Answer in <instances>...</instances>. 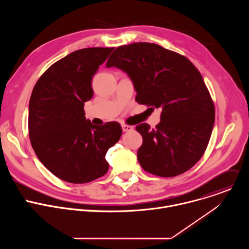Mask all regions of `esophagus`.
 <instances>
[{
    "mask_svg": "<svg viewBox=\"0 0 249 249\" xmlns=\"http://www.w3.org/2000/svg\"><path fill=\"white\" fill-rule=\"evenodd\" d=\"M122 130L123 132H130L133 130V126H130V125H127V124H123L122 125Z\"/></svg>",
    "mask_w": 249,
    "mask_h": 249,
    "instance_id": "34e87169",
    "label": "esophagus"
}]
</instances>
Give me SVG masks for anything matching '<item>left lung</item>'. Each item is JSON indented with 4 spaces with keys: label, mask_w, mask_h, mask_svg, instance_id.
Instances as JSON below:
<instances>
[{
    "label": "left lung",
    "mask_w": 249,
    "mask_h": 249,
    "mask_svg": "<svg viewBox=\"0 0 249 249\" xmlns=\"http://www.w3.org/2000/svg\"><path fill=\"white\" fill-rule=\"evenodd\" d=\"M106 67L128 74L138 103L161 108L155 129L136 126L143 137L141 166L161 177L190 169L204 155L215 122L214 102L198 69L185 56L147 42L117 47Z\"/></svg>",
    "instance_id": "left-lung-1"
}]
</instances>
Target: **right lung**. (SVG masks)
<instances>
[{"label":"right lung","instance_id":"right-lung-1","mask_svg":"<svg viewBox=\"0 0 249 249\" xmlns=\"http://www.w3.org/2000/svg\"><path fill=\"white\" fill-rule=\"evenodd\" d=\"M114 50L84 48L51 65L35 84L28 109V134L35 155L58 178L75 184L93 181L108 171V149L122 135L118 122L96 126L84 105L93 95L91 80Z\"/></svg>","mask_w":249,"mask_h":249}]
</instances>
